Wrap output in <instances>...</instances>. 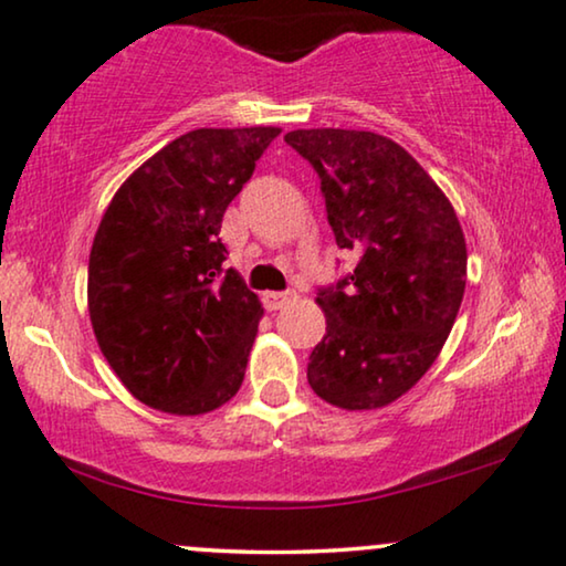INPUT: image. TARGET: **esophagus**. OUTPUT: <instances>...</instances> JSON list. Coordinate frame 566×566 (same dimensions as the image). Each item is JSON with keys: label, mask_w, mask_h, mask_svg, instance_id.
<instances>
[{"label": "esophagus", "mask_w": 566, "mask_h": 566, "mask_svg": "<svg viewBox=\"0 0 566 566\" xmlns=\"http://www.w3.org/2000/svg\"><path fill=\"white\" fill-rule=\"evenodd\" d=\"M291 301H296V293H291V291H268L265 293V306L270 312L283 310V306L291 304Z\"/></svg>", "instance_id": "obj_1"}]
</instances>
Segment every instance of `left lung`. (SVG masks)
Here are the masks:
<instances>
[{
  "label": "left lung",
  "instance_id": "obj_1",
  "mask_svg": "<svg viewBox=\"0 0 566 566\" xmlns=\"http://www.w3.org/2000/svg\"><path fill=\"white\" fill-rule=\"evenodd\" d=\"M319 174L327 220L358 265L319 291L327 333L306 379L329 406H390L437 361L460 312L468 249L452 202L390 137L361 129L285 135Z\"/></svg>",
  "mask_w": 566,
  "mask_h": 566
}]
</instances>
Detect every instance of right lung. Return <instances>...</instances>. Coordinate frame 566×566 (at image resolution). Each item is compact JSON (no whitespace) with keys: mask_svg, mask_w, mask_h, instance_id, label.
<instances>
[{"mask_svg":"<svg viewBox=\"0 0 566 566\" xmlns=\"http://www.w3.org/2000/svg\"><path fill=\"white\" fill-rule=\"evenodd\" d=\"M277 127L192 129L145 160L101 218L87 312L122 385L145 406L202 416L244 381L262 304L226 270L218 233Z\"/></svg>","mask_w":566,"mask_h":566,"instance_id":"right-lung-1","label":"right lung"}]
</instances>
